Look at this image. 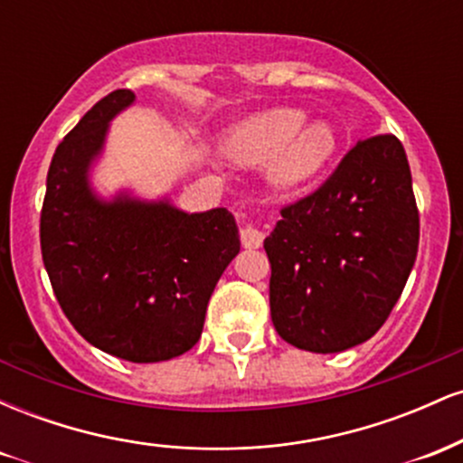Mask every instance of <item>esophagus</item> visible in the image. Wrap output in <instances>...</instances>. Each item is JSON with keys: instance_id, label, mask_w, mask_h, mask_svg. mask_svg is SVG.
<instances>
[{"instance_id": "esophagus-1", "label": "esophagus", "mask_w": 463, "mask_h": 463, "mask_svg": "<svg viewBox=\"0 0 463 463\" xmlns=\"http://www.w3.org/2000/svg\"><path fill=\"white\" fill-rule=\"evenodd\" d=\"M239 239H241L243 248H261L263 243V231L254 224H243L239 228Z\"/></svg>"}]
</instances>
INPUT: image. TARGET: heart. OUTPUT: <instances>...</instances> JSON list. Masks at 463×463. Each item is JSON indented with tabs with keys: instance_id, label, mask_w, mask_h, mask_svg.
<instances>
[{
	"instance_id": "1",
	"label": "heart",
	"mask_w": 463,
	"mask_h": 463,
	"mask_svg": "<svg viewBox=\"0 0 463 463\" xmlns=\"http://www.w3.org/2000/svg\"><path fill=\"white\" fill-rule=\"evenodd\" d=\"M222 150L237 163L269 158V176L283 187H296L331 163L337 137L324 121L305 124V113L298 109H272L235 126L222 141Z\"/></svg>"
}]
</instances>
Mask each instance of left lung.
Wrapping results in <instances>:
<instances>
[{
  "label": "left lung",
  "instance_id": "obj_1",
  "mask_svg": "<svg viewBox=\"0 0 463 463\" xmlns=\"http://www.w3.org/2000/svg\"><path fill=\"white\" fill-rule=\"evenodd\" d=\"M418 239L402 143L394 135L359 141L322 187L280 209L263 241L276 333L322 354L370 339L405 289Z\"/></svg>",
  "mask_w": 463,
  "mask_h": 463
}]
</instances>
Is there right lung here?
Returning a JSON list of instances; mask_svg holds the SVG:
<instances>
[{"instance_id":"obj_1","label":"right lung","mask_w":463,"mask_h":463,"mask_svg":"<svg viewBox=\"0 0 463 463\" xmlns=\"http://www.w3.org/2000/svg\"><path fill=\"white\" fill-rule=\"evenodd\" d=\"M132 99L130 89L109 93L58 143L41 209V254L58 305L89 344L156 364L195 346L239 235L226 209L189 215L167 202L93 198L87 167L110 117Z\"/></svg>"}]
</instances>
